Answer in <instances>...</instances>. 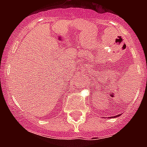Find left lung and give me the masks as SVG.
Wrapping results in <instances>:
<instances>
[{
    "mask_svg": "<svg viewBox=\"0 0 147 147\" xmlns=\"http://www.w3.org/2000/svg\"><path fill=\"white\" fill-rule=\"evenodd\" d=\"M114 117H115V116H114ZM116 117H118V116H116ZM110 118H111V117H110Z\"/></svg>",
    "mask_w": 147,
    "mask_h": 147,
    "instance_id": "1",
    "label": "left lung"
}]
</instances>
